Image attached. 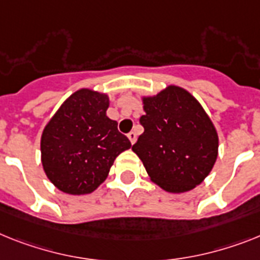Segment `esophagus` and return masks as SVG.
<instances>
[{"mask_svg":"<svg viewBox=\"0 0 260 260\" xmlns=\"http://www.w3.org/2000/svg\"><path fill=\"white\" fill-rule=\"evenodd\" d=\"M128 139H129V141L132 144L136 143V139H137L136 132H134V131H132V132H129V134H128Z\"/></svg>","mask_w":260,"mask_h":260,"instance_id":"obj_1","label":"esophagus"}]
</instances>
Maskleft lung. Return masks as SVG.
I'll list each match as a JSON object with an SVG mask.
<instances>
[{
  "instance_id": "1",
  "label": "left lung",
  "mask_w": 260,
  "mask_h": 260,
  "mask_svg": "<svg viewBox=\"0 0 260 260\" xmlns=\"http://www.w3.org/2000/svg\"><path fill=\"white\" fill-rule=\"evenodd\" d=\"M144 111V132L132 150L164 190H191L217 160L218 135L211 120L190 93L176 86L145 98Z\"/></svg>"
}]
</instances>
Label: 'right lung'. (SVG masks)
Here are the masks:
<instances>
[{
	"instance_id": "obj_1",
	"label": "right lung",
	"mask_w": 260,
	"mask_h": 260,
	"mask_svg": "<svg viewBox=\"0 0 260 260\" xmlns=\"http://www.w3.org/2000/svg\"><path fill=\"white\" fill-rule=\"evenodd\" d=\"M108 96L79 89L62 104L41 139L46 176L69 194L92 193L107 178L113 161L129 149L117 123L106 115Z\"/></svg>"
}]
</instances>
